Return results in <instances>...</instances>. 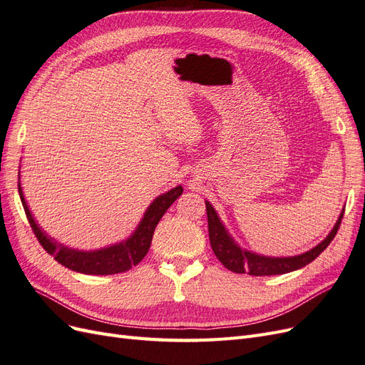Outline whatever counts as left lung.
Listing matches in <instances>:
<instances>
[{
  "label": "left lung",
  "instance_id": "obj_1",
  "mask_svg": "<svg viewBox=\"0 0 365 365\" xmlns=\"http://www.w3.org/2000/svg\"><path fill=\"white\" fill-rule=\"evenodd\" d=\"M205 207H207V219H208L210 245H212L215 256L227 269L233 271L236 274L248 272L251 275H257V277L259 275H279V274L291 272L295 269H300L306 267L307 263L315 260L336 236L342 216H344V212H341L334 230L330 231L329 236L322 242V244L317 245L311 251L300 254V256H295V257H263V256H257V254L254 252L240 250L235 244L233 239L227 235V231L224 225L220 224L215 208L210 205V202H205Z\"/></svg>",
  "mask_w": 365,
  "mask_h": 365
}]
</instances>
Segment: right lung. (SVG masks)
<instances>
[{
  "instance_id": "1",
  "label": "right lung",
  "mask_w": 365,
  "mask_h": 365,
  "mask_svg": "<svg viewBox=\"0 0 365 365\" xmlns=\"http://www.w3.org/2000/svg\"><path fill=\"white\" fill-rule=\"evenodd\" d=\"M18 192L21 196V202H23L26 216L29 219V224L35 233L36 239L42 248L46 250L48 254L54 257V260L59 262L63 267H67L71 271H77L82 274H96V275H108V274H118L130 269L132 267L138 264L143 257L146 256L149 248L153 231H155L157 224L163 215L182 193V185L175 187V189L169 190L158 196L155 201L150 204L148 212L140 222L135 233L132 235L126 242H121L118 245L109 247L105 250L98 251H76L70 250L63 245H58V242L51 240L43 235V231L36 225L35 219L31 217L30 210L24 201L23 190H21V185L18 184Z\"/></svg>"
}]
</instances>
